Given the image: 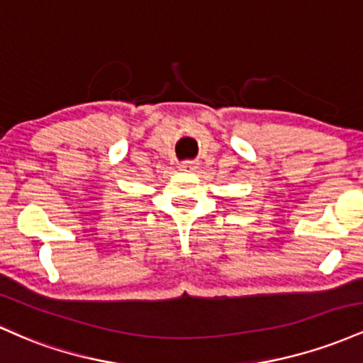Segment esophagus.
I'll return each mask as SVG.
<instances>
[{
  "instance_id": "obj_1",
  "label": "esophagus",
  "mask_w": 363,
  "mask_h": 363,
  "mask_svg": "<svg viewBox=\"0 0 363 363\" xmlns=\"http://www.w3.org/2000/svg\"><path fill=\"white\" fill-rule=\"evenodd\" d=\"M199 168V162L197 161H183L180 164V169L182 171H189V173H192Z\"/></svg>"
}]
</instances>
